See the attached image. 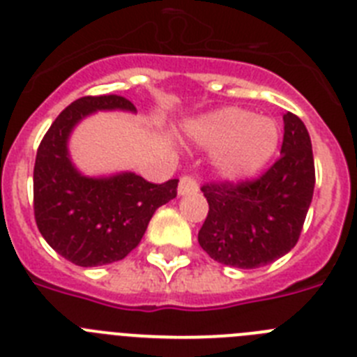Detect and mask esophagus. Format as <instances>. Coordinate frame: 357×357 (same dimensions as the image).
<instances>
[{"instance_id":"esophagus-1","label":"esophagus","mask_w":357,"mask_h":357,"mask_svg":"<svg viewBox=\"0 0 357 357\" xmlns=\"http://www.w3.org/2000/svg\"><path fill=\"white\" fill-rule=\"evenodd\" d=\"M198 193V184L191 175H184L178 182V195L184 197V195H195Z\"/></svg>"}]
</instances>
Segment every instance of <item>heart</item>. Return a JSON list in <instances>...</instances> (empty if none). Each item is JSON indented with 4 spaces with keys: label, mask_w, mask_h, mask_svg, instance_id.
I'll return each mask as SVG.
<instances>
[{
    "label": "heart",
    "mask_w": 357,
    "mask_h": 357,
    "mask_svg": "<svg viewBox=\"0 0 357 357\" xmlns=\"http://www.w3.org/2000/svg\"><path fill=\"white\" fill-rule=\"evenodd\" d=\"M185 134L197 146L214 150L213 166L225 181H245L270 162L280 141L277 123L241 107H223L195 118Z\"/></svg>",
    "instance_id": "heart-1"
}]
</instances>
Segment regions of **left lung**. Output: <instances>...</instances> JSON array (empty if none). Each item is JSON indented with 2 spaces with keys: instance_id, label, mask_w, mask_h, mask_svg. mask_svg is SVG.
I'll use <instances>...</instances> for the list:
<instances>
[{
  "instance_id": "8db88e82",
  "label": "left lung",
  "mask_w": 357,
  "mask_h": 357,
  "mask_svg": "<svg viewBox=\"0 0 357 357\" xmlns=\"http://www.w3.org/2000/svg\"><path fill=\"white\" fill-rule=\"evenodd\" d=\"M282 155L266 173L245 182L202 185L209 204L198 243L218 263L252 270L288 254L301 238L314 191V160L307 128L284 114Z\"/></svg>"
}]
</instances>
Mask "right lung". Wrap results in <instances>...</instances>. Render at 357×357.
I'll use <instances>...</instances> for the list:
<instances>
[{
	"label": "right lung",
	"instance_id": "obj_1",
	"mask_svg": "<svg viewBox=\"0 0 357 357\" xmlns=\"http://www.w3.org/2000/svg\"><path fill=\"white\" fill-rule=\"evenodd\" d=\"M98 110L135 112L116 94L84 96L66 107L37 150L33 213L50 247L78 266H103L127 257L144 236L151 216L176 197L178 181L151 184L132 172L85 176L68 150L73 128Z\"/></svg>",
	"mask_w": 357,
	"mask_h": 357
}]
</instances>
